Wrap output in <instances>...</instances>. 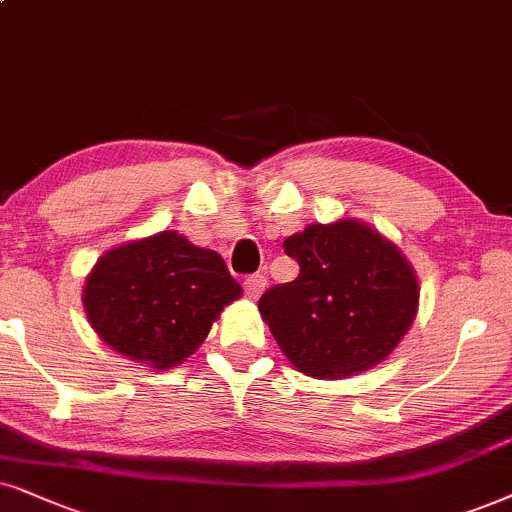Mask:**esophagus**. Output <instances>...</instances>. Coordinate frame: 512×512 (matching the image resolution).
Returning a JSON list of instances; mask_svg holds the SVG:
<instances>
[{
    "instance_id": "esophagus-1",
    "label": "esophagus",
    "mask_w": 512,
    "mask_h": 512,
    "mask_svg": "<svg viewBox=\"0 0 512 512\" xmlns=\"http://www.w3.org/2000/svg\"><path fill=\"white\" fill-rule=\"evenodd\" d=\"M243 288H245V295L250 297V300H257V297L262 295V290L267 288V278L262 274H252L243 281Z\"/></svg>"
}]
</instances>
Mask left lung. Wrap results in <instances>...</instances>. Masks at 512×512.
<instances>
[{
    "label": "left lung",
    "mask_w": 512,
    "mask_h": 512,
    "mask_svg": "<svg viewBox=\"0 0 512 512\" xmlns=\"http://www.w3.org/2000/svg\"><path fill=\"white\" fill-rule=\"evenodd\" d=\"M300 264L295 281L260 297L281 352L297 371L338 380L380 364L418 309V281L404 255L354 219L312 224L283 241Z\"/></svg>",
    "instance_id": "left-lung-1"
}]
</instances>
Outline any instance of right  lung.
Returning a JSON list of instances; mask_svg holds the SVG:
<instances>
[{
    "label": "right lung",
    "instance_id": "1",
    "mask_svg": "<svg viewBox=\"0 0 512 512\" xmlns=\"http://www.w3.org/2000/svg\"><path fill=\"white\" fill-rule=\"evenodd\" d=\"M241 293L217 252L163 231L106 252L87 278L84 309L115 352L170 368L196 352Z\"/></svg>",
    "mask_w": 512,
    "mask_h": 512
}]
</instances>
